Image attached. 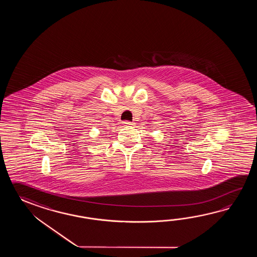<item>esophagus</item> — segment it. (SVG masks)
I'll return each mask as SVG.
<instances>
[{
    "label": "esophagus",
    "instance_id": "34e87169",
    "mask_svg": "<svg viewBox=\"0 0 257 257\" xmlns=\"http://www.w3.org/2000/svg\"><path fill=\"white\" fill-rule=\"evenodd\" d=\"M123 124H124L125 126H133V125H134V123L130 122V121H125V122H123Z\"/></svg>",
    "mask_w": 257,
    "mask_h": 257
}]
</instances>
